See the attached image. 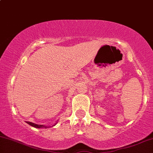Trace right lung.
I'll list each match as a JSON object with an SVG mask.
<instances>
[{
    "label": "right lung",
    "mask_w": 153,
    "mask_h": 153,
    "mask_svg": "<svg viewBox=\"0 0 153 153\" xmlns=\"http://www.w3.org/2000/svg\"><path fill=\"white\" fill-rule=\"evenodd\" d=\"M57 121H58V120H57ZM26 123H27V124H29V125L31 126L35 127V128H50V127H51V126H48L39 125V124H36V123H32V122H29V121H27ZM56 123H57V122H56V123H55L54 125L52 126H55Z\"/></svg>",
    "instance_id": "obj_1"
}]
</instances>
